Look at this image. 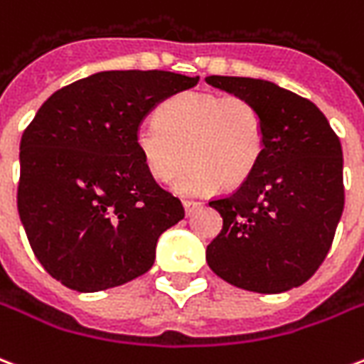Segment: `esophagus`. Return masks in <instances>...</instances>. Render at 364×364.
Here are the masks:
<instances>
[{"label": "esophagus", "mask_w": 364, "mask_h": 364, "mask_svg": "<svg viewBox=\"0 0 364 364\" xmlns=\"http://www.w3.org/2000/svg\"><path fill=\"white\" fill-rule=\"evenodd\" d=\"M202 202H194V200H183V208H185V213L187 215H191L193 213V210H196V208H200Z\"/></svg>", "instance_id": "34e87169"}]
</instances>
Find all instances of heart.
<instances>
[{
	"label": "heart",
	"instance_id": "1",
	"mask_svg": "<svg viewBox=\"0 0 364 364\" xmlns=\"http://www.w3.org/2000/svg\"><path fill=\"white\" fill-rule=\"evenodd\" d=\"M135 145L156 181L173 183L179 194L200 196L221 183L237 187L259 166L265 152V120L246 97L185 91L158 107L156 120L141 122Z\"/></svg>",
	"mask_w": 364,
	"mask_h": 364
}]
</instances>
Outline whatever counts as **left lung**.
<instances>
[{
    "instance_id": "8db88e82",
    "label": "left lung",
    "mask_w": 364,
    "mask_h": 364,
    "mask_svg": "<svg viewBox=\"0 0 364 364\" xmlns=\"http://www.w3.org/2000/svg\"><path fill=\"white\" fill-rule=\"evenodd\" d=\"M206 83L259 107L265 152L229 196L210 202L223 229L208 244L213 273L250 292L301 287L328 254L343 212L340 139L309 99L267 80L208 76Z\"/></svg>"
}]
</instances>
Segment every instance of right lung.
Listing matches in <instances>:
<instances>
[{"instance_id":"add662e5","label":"right lung","mask_w":364,"mask_h":364,"mask_svg":"<svg viewBox=\"0 0 364 364\" xmlns=\"http://www.w3.org/2000/svg\"><path fill=\"white\" fill-rule=\"evenodd\" d=\"M198 76L107 70L55 91L21 139L16 206L53 279L99 292L145 274L164 231L185 218L149 173L135 132L164 99Z\"/></svg>"}]
</instances>
